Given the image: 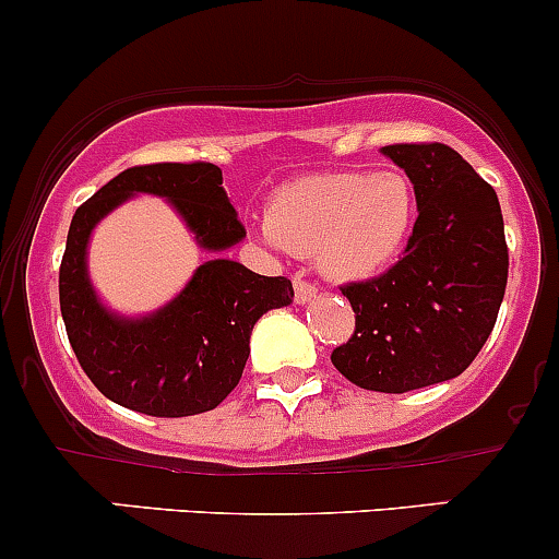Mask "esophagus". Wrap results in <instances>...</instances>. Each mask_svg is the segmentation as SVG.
<instances>
[{
  "label": "esophagus",
  "instance_id": "34e87169",
  "mask_svg": "<svg viewBox=\"0 0 559 559\" xmlns=\"http://www.w3.org/2000/svg\"><path fill=\"white\" fill-rule=\"evenodd\" d=\"M316 295H319V289H316L313 284H308V281L299 278V275H295V299H297L299 305L310 302V299H313Z\"/></svg>",
  "mask_w": 559,
  "mask_h": 559
}]
</instances>
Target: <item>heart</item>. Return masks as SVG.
I'll return each instance as SVG.
<instances>
[{
  "label": "heart",
  "instance_id": "1",
  "mask_svg": "<svg viewBox=\"0 0 559 559\" xmlns=\"http://www.w3.org/2000/svg\"><path fill=\"white\" fill-rule=\"evenodd\" d=\"M415 216V190L402 174H321L281 187L260 235L281 254H316L332 278L364 281L402 254Z\"/></svg>",
  "mask_w": 559,
  "mask_h": 559
}]
</instances>
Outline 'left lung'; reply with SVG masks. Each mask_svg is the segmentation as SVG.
Here are the masks:
<instances>
[{"label": "left lung", "mask_w": 559, "mask_h": 559, "mask_svg": "<svg viewBox=\"0 0 559 559\" xmlns=\"http://www.w3.org/2000/svg\"><path fill=\"white\" fill-rule=\"evenodd\" d=\"M409 176L418 219L383 275L343 286L356 332L332 364L358 388L404 393L457 378L490 337L509 251L496 190L444 144L383 146Z\"/></svg>", "instance_id": "obj_1"}]
</instances>
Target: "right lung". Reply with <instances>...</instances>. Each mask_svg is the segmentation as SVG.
<instances>
[{
	"label": "right lung",
	"instance_id": "obj_1",
	"mask_svg": "<svg viewBox=\"0 0 559 559\" xmlns=\"http://www.w3.org/2000/svg\"><path fill=\"white\" fill-rule=\"evenodd\" d=\"M133 194L166 197L197 242L215 257L171 304L144 317L107 309L86 273V243L104 215ZM246 238L214 163L128 168L74 211L58 295L69 343L93 385L115 404L155 418L214 409L238 385L251 329L295 299L292 281L251 273L222 251Z\"/></svg>",
	"mask_w": 559,
	"mask_h": 559
}]
</instances>
